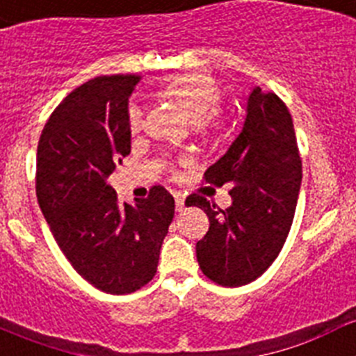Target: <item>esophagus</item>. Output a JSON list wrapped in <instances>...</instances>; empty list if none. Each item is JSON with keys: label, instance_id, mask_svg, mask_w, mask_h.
<instances>
[{"label": "esophagus", "instance_id": "34e87169", "mask_svg": "<svg viewBox=\"0 0 356 356\" xmlns=\"http://www.w3.org/2000/svg\"><path fill=\"white\" fill-rule=\"evenodd\" d=\"M175 201H176V210L178 212H184L185 210V196L181 193H175Z\"/></svg>", "mask_w": 356, "mask_h": 356}]
</instances>
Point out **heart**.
<instances>
[{"instance_id":"1","label":"heart","mask_w":356,"mask_h":356,"mask_svg":"<svg viewBox=\"0 0 356 356\" xmlns=\"http://www.w3.org/2000/svg\"><path fill=\"white\" fill-rule=\"evenodd\" d=\"M160 94L171 99L193 124H203L216 112L222 97L219 85L205 74H181L171 78L163 83ZM128 127L134 134L143 127L140 110L137 106L128 112Z\"/></svg>"}]
</instances>
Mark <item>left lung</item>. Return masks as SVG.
<instances>
[{"mask_svg":"<svg viewBox=\"0 0 356 356\" xmlns=\"http://www.w3.org/2000/svg\"><path fill=\"white\" fill-rule=\"evenodd\" d=\"M301 159L294 124L275 92L251 89L241 134L205 171L216 187L234 184L232 205L217 209L207 197H187L209 216V232L196 257L207 278L241 287L267 271L291 232L301 187Z\"/></svg>","mask_w":356,"mask_h":356,"instance_id":"8db88e82","label":"left lung"}]
</instances>
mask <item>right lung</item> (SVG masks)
Here are the masks:
<instances>
[{"label": "right lung", "instance_id": "add662e5", "mask_svg": "<svg viewBox=\"0 0 356 356\" xmlns=\"http://www.w3.org/2000/svg\"><path fill=\"white\" fill-rule=\"evenodd\" d=\"M139 74L97 76L72 90L44 127L37 147V200L56 244L78 275L108 294L151 282L175 217L160 185L134 205L108 185L130 155L128 97Z\"/></svg>", "mask_w": 356, "mask_h": 356}]
</instances>
